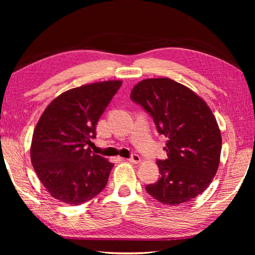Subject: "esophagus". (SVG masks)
Wrapping results in <instances>:
<instances>
[{
	"instance_id": "1",
	"label": "esophagus",
	"mask_w": 255,
	"mask_h": 255,
	"mask_svg": "<svg viewBox=\"0 0 255 255\" xmlns=\"http://www.w3.org/2000/svg\"><path fill=\"white\" fill-rule=\"evenodd\" d=\"M128 161L132 162V163H139V162L141 161V159H140V156H139L138 154L133 153V154H131V155H130V158L128 159Z\"/></svg>"
}]
</instances>
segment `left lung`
Here are the masks:
<instances>
[{
	"label": "left lung",
	"mask_w": 255,
	"mask_h": 255,
	"mask_svg": "<svg viewBox=\"0 0 255 255\" xmlns=\"http://www.w3.org/2000/svg\"><path fill=\"white\" fill-rule=\"evenodd\" d=\"M130 99L169 139L167 158L156 161L160 178L145 191L165 205L191 202L218 170L221 133L214 114L192 90L167 78L142 80L133 86Z\"/></svg>",
	"instance_id": "obj_1"
}]
</instances>
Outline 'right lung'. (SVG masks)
Here are the masks:
<instances>
[{
  "instance_id": "right-lung-1",
  "label": "right lung",
  "mask_w": 255,
  "mask_h": 255,
  "mask_svg": "<svg viewBox=\"0 0 255 255\" xmlns=\"http://www.w3.org/2000/svg\"><path fill=\"white\" fill-rule=\"evenodd\" d=\"M122 81H104L64 92L42 113L32 134L30 158L52 197L69 205L89 202L105 188L114 164L92 153L96 124Z\"/></svg>"
}]
</instances>
